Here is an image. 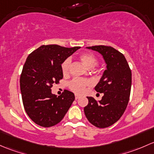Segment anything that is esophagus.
Segmentation results:
<instances>
[{"label":"esophagus","instance_id":"esophagus-1","mask_svg":"<svg viewBox=\"0 0 154 154\" xmlns=\"http://www.w3.org/2000/svg\"><path fill=\"white\" fill-rule=\"evenodd\" d=\"M80 97H81V96H79V95H75V99H76V100H77V99H79Z\"/></svg>","mask_w":154,"mask_h":154}]
</instances>
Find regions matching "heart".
<instances>
[{
  "label": "heart",
  "mask_w": 154,
  "mask_h": 154,
  "mask_svg": "<svg viewBox=\"0 0 154 154\" xmlns=\"http://www.w3.org/2000/svg\"><path fill=\"white\" fill-rule=\"evenodd\" d=\"M79 59L88 69L93 68L97 64V59H96V56L92 53H86L82 54L79 56ZM70 62V59L66 58L61 64V70L64 75L67 74L68 71H69ZM90 85H91V83L89 80L84 79H75L69 83V88L75 93H78V94H81L86 90L87 87L90 86Z\"/></svg>",
  "instance_id": "obj_1"
}]
</instances>
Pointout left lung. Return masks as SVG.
<instances>
[{
	"label": "left lung",
	"mask_w": 154,
	"mask_h": 154,
	"mask_svg": "<svg viewBox=\"0 0 154 154\" xmlns=\"http://www.w3.org/2000/svg\"><path fill=\"white\" fill-rule=\"evenodd\" d=\"M89 50L102 55L106 69L95 87L103 93L101 100L88 97V104L84 111L88 121L94 126L104 128L116 122L125 111L131 94L132 74L126 58L113 47L107 46L88 47Z\"/></svg>",
	"instance_id": "8db88e82"
}]
</instances>
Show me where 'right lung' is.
<instances>
[{
	"instance_id": "add662e5",
	"label": "right lung",
	"mask_w": 154,
	"mask_h": 154,
	"mask_svg": "<svg viewBox=\"0 0 154 154\" xmlns=\"http://www.w3.org/2000/svg\"><path fill=\"white\" fill-rule=\"evenodd\" d=\"M79 49L42 45L26 58L20 75V92L25 111L35 124L44 128L57 125L75 100L72 92L65 90L57 97L51 88L63 79L62 63Z\"/></svg>"
}]
</instances>
